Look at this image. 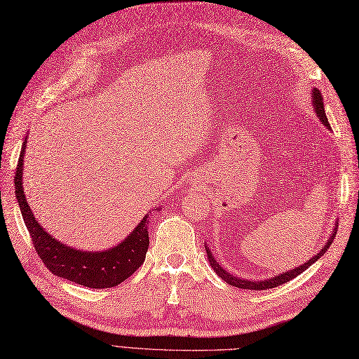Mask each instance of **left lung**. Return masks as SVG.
Returning a JSON list of instances; mask_svg holds the SVG:
<instances>
[{
	"label": "left lung",
	"mask_w": 359,
	"mask_h": 359,
	"mask_svg": "<svg viewBox=\"0 0 359 359\" xmlns=\"http://www.w3.org/2000/svg\"><path fill=\"white\" fill-rule=\"evenodd\" d=\"M311 97H313V106H314V109H316V115L319 116V119H320V121H322L325 126L330 127L328 118H327V115H325V109H323V97H322L320 91H319L318 88H314ZM335 235H337V227L332 231V235L330 236V240H328L327 244H325V247L320 250V252H319L316 256L311 257L310 260H307L306 264H302L301 266H298V268H295V269H290V271H287V273H283V274H280V276H277V277L268 278V280H260V281L243 280V278L233 277V276L229 274V273H226V271H224L219 264L215 262V259L212 257V255H211V252H210V248H206V256H208L210 264H211L212 269L217 273V276L222 277L227 285L235 286V287H240V289H248V290H265V289H273V287H277V286L283 285V283H287V281H290L292 278H295L297 276H299L301 273H304V271H306L307 268H310V266H311L314 262H316V260H318L320 256H323L325 252H327V250L331 247Z\"/></svg>",
	"instance_id": "obj_1"
}]
</instances>
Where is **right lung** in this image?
Here are the masks:
<instances>
[{
  "label": "right lung",
  "instance_id": "add662e5",
  "mask_svg": "<svg viewBox=\"0 0 359 359\" xmlns=\"http://www.w3.org/2000/svg\"><path fill=\"white\" fill-rule=\"evenodd\" d=\"M25 144L27 137L22 149H20L15 173V193L31 241L34 244L36 252L43 260V264L46 265L52 274L91 289L114 287L127 280L130 276H133L135 271L144 264L149 245L148 217L145 215V219L135 227V231L121 244L111 250H106V252L88 253L61 244L37 223L25 199L22 187V161L25 156Z\"/></svg>",
  "mask_w": 359,
  "mask_h": 359
}]
</instances>
